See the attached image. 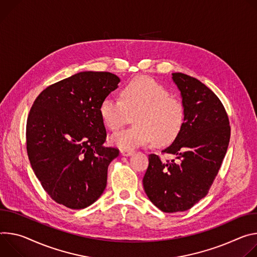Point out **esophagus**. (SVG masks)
Returning a JSON list of instances; mask_svg holds the SVG:
<instances>
[{
	"label": "esophagus",
	"instance_id": "obj_1",
	"mask_svg": "<svg viewBox=\"0 0 257 257\" xmlns=\"http://www.w3.org/2000/svg\"><path fill=\"white\" fill-rule=\"evenodd\" d=\"M133 153H134L133 150H123V149L120 150V154L122 156H131Z\"/></svg>",
	"mask_w": 257,
	"mask_h": 257
}]
</instances>
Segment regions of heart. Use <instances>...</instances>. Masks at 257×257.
I'll use <instances>...</instances> for the list:
<instances>
[{
  "label": "heart",
  "instance_id": "1",
  "mask_svg": "<svg viewBox=\"0 0 257 257\" xmlns=\"http://www.w3.org/2000/svg\"><path fill=\"white\" fill-rule=\"evenodd\" d=\"M103 123L112 132L120 130L134 115L133 127L113 135L110 143L132 150L150 142L165 146L180 135L185 120L183 102L146 75L135 77L120 92V100L106 97L100 104Z\"/></svg>",
  "mask_w": 257,
  "mask_h": 257
}]
</instances>
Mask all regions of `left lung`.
Wrapping results in <instances>:
<instances>
[{"label":"left lung","instance_id":"8db88e82","mask_svg":"<svg viewBox=\"0 0 257 257\" xmlns=\"http://www.w3.org/2000/svg\"><path fill=\"white\" fill-rule=\"evenodd\" d=\"M173 80L181 92L185 120L180 135L162 152L177 160L163 162L150 154L143 179L150 201L168 213L188 210L207 195L231 136L225 109L209 88L181 72L173 73Z\"/></svg>","mask_w":257,"mask_h":257}]
</instances>
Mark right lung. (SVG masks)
Here are the masks:
<instances>
[{
  "label": "right lung",
  "mask_w": 257,
  "mask_h": 257,
  "mask_svg": "<svg viewBox=\"0 0 257 257\" xmlns=\"http://www.w3.org/2000/svg\"><path fill=\"white\" fill-rule=\"evenodd\" d=\"M119 77L82 71L53 83L35 100L26 122V150L42 187L70 209L93 204L107 184L117 148L105 147L101 102L118 88Z\"/></svg>",
  "instance_id": "right-lung-1"
}]
</instances>
